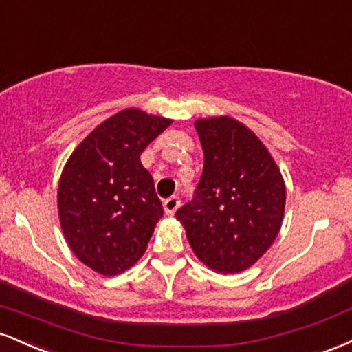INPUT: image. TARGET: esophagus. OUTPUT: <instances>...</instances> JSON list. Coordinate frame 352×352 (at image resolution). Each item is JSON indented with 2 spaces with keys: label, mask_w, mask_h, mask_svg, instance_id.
<instances>
[{
  "label": "esophagus",
  "mask_w": 352,
  "mask_h": 352,
  "mask_svg": "<svg viewBox=\"0 0 352 352\" xmlns=\"http://www.w3.org/2000/svg\"><path fill=\"white\" fill-rule=\"evenodd\" d=\"M179 207H180V197H177V195H173V197H170V199H167L164 201V210L167 215H173Z\"/></svg>",
  "instance_id": "34e87169"
}]
</instances>
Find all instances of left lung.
Wrapping results in <instances>:
<instances>
[{
    "instance_id": "1",
    "label": "left lung",
    "mask_w": 352,
    "mask_h": 352,
    "mask_svg": "<svg viewBox=\"0 0 352 352\" xmlns=\"http://www.w3.org/2000/svg\"><path fill=\"white\" fill-rule=\"evenodd\" d=\"M204 172L193 199L177 210L193 252L217 273L250 268L281 228L286 188L273 157L232 117L195 122Z\"/></svg>"
}]
</instances>
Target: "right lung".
Segmentation results:
<instances>
[{
  "label": "right lung",
  "instance_id": "add662e5",
  "mask_svg": "<svg viewBox=\"0 0 352 352\" xmlns=\"http://www.w3.org/2000/svg\"><path fill=\"white\" fill-rule=\"evenodd\" d=\"M172 120L125 109L89 134L60 175V228L76 256L106 276L142 256L164 215L140 153Z\"/></svg>",
  "mask_w": 352,
  "mask_h": 352
}]
</instances>
